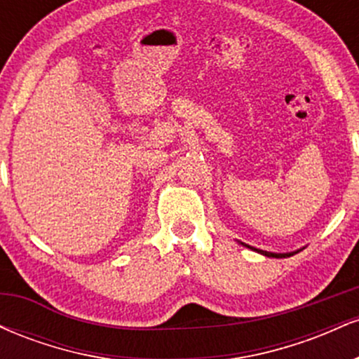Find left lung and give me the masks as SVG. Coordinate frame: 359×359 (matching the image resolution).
I'll return each instance as SVG.
<instances>
[{"label": "left lung", "mask_w": 359, "mask_h": 359, "mask_svg": "<svg viewBox=\"0 0 359 359\" xmlns=\"http://www.w3.org/2000/svg\"><path fill=\"white\" fill-rule=\"evenodd\" d=\"M245 246H248V245H245ZM248 248H251V246H248ZM251 250H255V248H251ZM257 251H259V253L265 255V257H270V258H285V257H292V255H294V253H269V251H263V250H257Z\"/></svg>", "instance_id": "8db88e82"}]
</instances>
